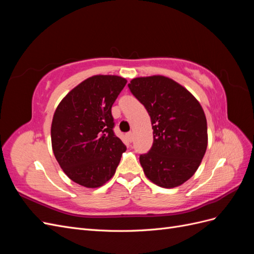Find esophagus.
Here are the masks:
<instances>
[{
	"instance_id": "obj_1",
	"label": "esophagus",
	"mask_w": 254,
	"mask_h": 254,
	"mask_svg": "<svg viewBox=\"0 0 254 254\" xmlns=\"http://www.w3.org/2000/svg\"><path fill=\"white\" fill-rule=\"evenodd\" d=\"M126 137H127L129 142H132V140H133V133H132V132L126 133Z\"/></svg>"
}]
</instances>
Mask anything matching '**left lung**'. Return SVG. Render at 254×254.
<instances>
[{"label":"left lung","mask_w":254,"mask_h":254,"mask_svg":"<svg viewBox=\"0 0 254 254\" xmlns=\"http://www.w3.org/2000/svg\"><path fill=\"white\" fill-rule=\"evenodd\" d=\"M128 88L147 110L153 143L140 156L147 178L157 186H181L195 174L207 146L206 119L190 92L164 76L134 78Z\"/></svg>","instance_id":"obj_1"}]
</instances>
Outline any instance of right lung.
<instances>
[{
	"instance_id": "add662e5",
	"label": "right lung",
	"mask_w": 254,
	"mask_h": 254,
	"mask_svg": "<svg viewBox=\"0 0 254 254\" xmlns=\"http://www.w3.org/2000/svg\"><path fill=\"white\" fill-rule=\"evenodd\" d=\"M127 80L97 75L79 83L54 114L51 137L60 167L74 182L98 188L112 178L126 146L115 135L112 105Z\"/></svg>"
}]
</instances>
